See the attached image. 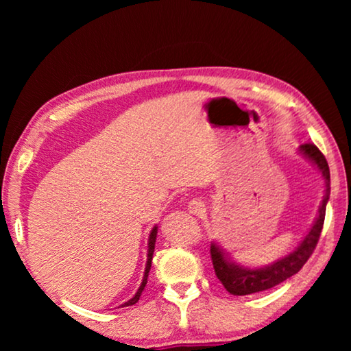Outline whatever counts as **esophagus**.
Instances as JSON below:
<instances>
[{
  "mask_svg": "<svg viewBox=\"0 0 351 351\" xmlns=\"http://www.w3.org/2000/svg\"><path fill=\"white\" fill-rule=\"evenodd\" d=\"M187 210L189 213H192V215H201V213L204 212V204L201 203L199 199H192L187 206Z\"/></svg>",
  "mask_w": 351,
  "mask_h": 351,
  "instance_id": "obj_1",
  "label": "esophagus"
}]
</instances>
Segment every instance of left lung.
Wrapping results in <instances>:
<instances>
[{
    "mask_svg": "<svg viewBox=\"0 0 351 351\" xmlns=\"http://www.w3.org/2000/svg\"><path fill=\"white\" fill-rule=\"evenodd\" d=\"M300 152L317 165L320 173H322L325 180V197L322 204L319 207V217L316 219V223H314L310 232H308L304 241L297 246L294 252H291L282 260H277L276 263L265 266V268L260 269H249L235 263H230V261L224 257L221 249H219L215 243H212L210 257L213 269H215V276L218 277V280L223 283V287L228 293L234 295H247L274 288L276 285L282 283L291 276L297 274V272L302 269V266L306 263L308 258L311 257L314 249H316L320 232H322L324 228L326 203H328L330 198V167L322 152H320L316 145L311 144V142L300 145Z\"/></svg>",
    "mask_w": 351,
    "mask_h": 351,
    "instance_id": "left-lung-1",
    "label": "left lung"
}]
</instances>
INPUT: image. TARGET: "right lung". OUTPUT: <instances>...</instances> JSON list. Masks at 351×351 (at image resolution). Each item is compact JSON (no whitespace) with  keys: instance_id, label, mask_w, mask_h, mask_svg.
<instances>
[{"instance_id":"add662e5","label":"right lung","mask_w":351,"mask_h":351,"mask_svg":"<svg viewBox=\"0 0 351 351\" xmlns=\"http://www.w3.org/2000/svg\"><path fill=\"white\" fill-rule=\"evenodd\" d=\"M156 234H158V228H153L152 234H150V239H148V254H147V266H145V272H144V278H142V283L141 287L138 289V293L134 294L133 299H130L128 302H125L122 306H132L134 305L136 302L139 300V297L142 294V291H144L145 285H147V278H148V272H150V268H152V258H153V252H154V243H156Z\"/></svg>"}]
</instances>
